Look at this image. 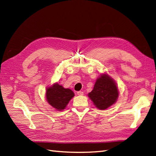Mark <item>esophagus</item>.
Returning <instances> with one entry per match:
<instances>
[{"label": "esophagus", "mask_w": 156, "mask_h": 156, "mask_svg": "<svg viewBox=\"0 0 156 156\" xmlns=\"http://www.w3.org/2000/svg\"><path fill=\"white\" fill-rule=\"evenodd\" d=\"M77 94L78 95H83V91H78Z\"/></svg>", "instance_id": "esophagus-1"}]
</instances>
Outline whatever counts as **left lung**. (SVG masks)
<instances>
[{"label":"left lung","instance_id":"1","mask_svg":"<svg viewBox=\"0 0 156 156\" xmlns=\"http://www.w3.org/2000/svg\"><path fill=\"white\" fill-rule=\"evenodd\" d=\"M119 90L117 83L106 73H101L97 78L93 90L87 96L99 110H105L117 102Z\"/></svg>","mask_w":156,"mask_h":156}]
</instances>
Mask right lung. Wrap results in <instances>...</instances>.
<instances>
[{
	"label": "right lung",
	"mask_w": 156,
	"mask_h": 156,
	"mask_svg": "<svg viewBox=\"0 0 156 156\" xmlns=\"http://www.w3.org/2000/svg\"><path fill=\"white\" fill-rule=\"evenodd\" d=\"M74 94L69 88H65L58 82H55L45 90V99L47 103L57 111H64Z\"/></svg>",
	"instance_id": "obj_1"
}]
</instances>
